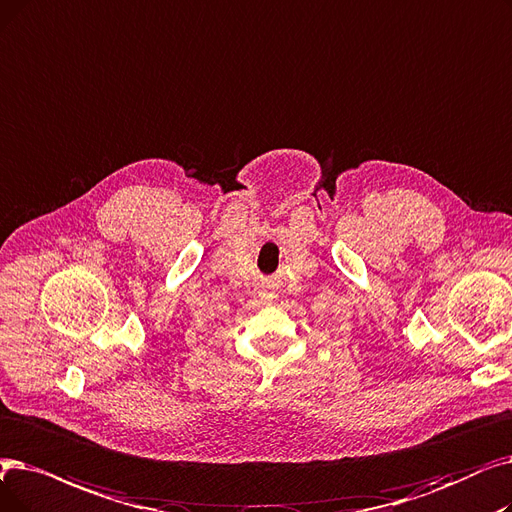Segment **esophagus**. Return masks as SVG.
<instances>
[{
  "instance_id": "esophagus-1",
  "label": "esophagus",
  "mask_w": 512,
  "mask_h": 512,
  "mask_svg": "<svg viewBox=\"0 0 512 512\" xmlns=\"http://www.w3.org/2000/svg\"><path fill=\"white\" fill-rule=\"evenodd\" d=\"M261 301H263L265 305H270V303L274 301V295H272V293H263V295H261Z\"/></svg>"
}]
</instances>
